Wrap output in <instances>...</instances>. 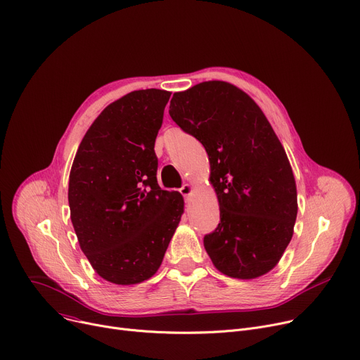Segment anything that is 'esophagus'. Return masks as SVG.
Listing matches in <instances>:
<instances>
[{
  "mask_svg": "<svg viewBox=\"0 0 360 360\" xmlns=\"http://www.w3.org/2000/svg\"><path fill=\"white\" fill-rule=\"evenodd\" d=\"M193 190H195V187H193V184H184L179 191L181 193V195L187 199V198H190V195H191V193H193Z\"/></svg>",
  "mask_w": 360,
  "mask_h": 360,
  "instance_id": "1",
  "label": "esophagus"
}]
</instances>
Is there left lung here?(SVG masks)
I'll use <instances>...</instances> for the list:
<instances>
[{
    "instance_id": "obj_1",
    "label": "left lung",
    "mask_w": 360,
    "mask_h": 360,
    "mask_svg": "<svg viewBox=\"0 0 360 360\" xmlns=\"http://www.w3.org/2000/svg\"><path fill=\"white\" fill-rule=\"evenodd\" d=\"M170 117L199 140L210 162L220 224L203 243L228 276L269 272L288 246L297 217V187L288 157L255 101L222 80L176 92Z\"/></svg>"
}]
</instances>
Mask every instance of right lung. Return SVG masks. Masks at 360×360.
<instances>
[{"label": "right lung", "mask_w": 360, "mask_h": 360, "mask_svg": "<svg viewBox=\"0 0 360 360\" xmlns=\"http://www.w3.org/2000/svg\"><path fill=\"white\" fill-rule=\"evenodd\" d=\"M170 95L143 89L109 103L72 164L68 198L80 250L112 284L151 278L184 212L180 193L157 183L154 144Z\"/></svg>", "instance_id": "1"}]
</instances>
